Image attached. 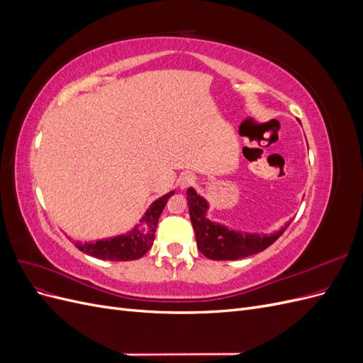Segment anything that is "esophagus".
I'll use <instances>...</instances> for the list:
<instances>
[{"label": "esophagus", "mask_w": 363, "mask_h": 363, "mask_svg": "<svg viewBox=\"0 0 363 363\" xmlns=\"http://www.w3.org/2000/svg\"><path fill=\"white\" fill-rule=\"evenodd\" d=\"M192 184H195V175L194 174L184 172V174H182L180 177H179V186H180L182 189L188 188V186H192Z\"/></svg>", "instance_id": "obj_1"}]
</instances>
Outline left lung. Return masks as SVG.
Wrapping results in <instances>:
<instances>
[{
  "label": "left lung",
  "mask_w": 363,
  "mask_h": 363,
  "mask_svg": "<svg viewBox=\"0 0 363 363\" xmlns=\"http://www.w3.org/2000/svg\"><path fill=\"white\" fill-rule=\"evenodd\" d=\"M188 206L192 227L195 232L196 247L203 255L212 260H238L244 259L267 250L283 235L289 223L284 224L280 230L269 235L238 232L225 227L224 224L213 223L208 219L207 211L208 203L194 188L188 192Z\"/></svg>",
  "instance_id": "left-lung-1"
}]
</instances>
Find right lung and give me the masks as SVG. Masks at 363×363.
<instances>
[{
  "instance_id": "right-lung-1",
  "label": "right lung",
  "mask_w": 363,
  "mask_h": 363,
  "mask_svg": "<svg viewBox=\"0 0 363 363\" xmlns=\"http://www.w3.org/2000/svg\"><path fill=\"white\" fill-rule=\"evenodd\" d=\"M174 195V191L164 194L160 199L152 203L145 215L142 216L140 223L130 230L127 235H121L108 239L95 240V242H75V247L86 255L103 260H136L140 259L152 247V240L156 236V227L159 216Z\"/></svg>"
}]
</instances>
